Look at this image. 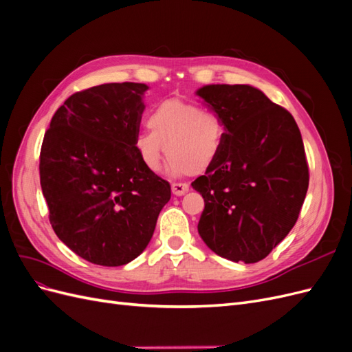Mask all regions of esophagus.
I'll use <instances>...</instances> for the list:
<instances>
[{
  "instance_id": "obj_1",
  "label": "esophagus",
  "mask_w": 352,
  "mask_h": 352,
  "mask_svg": "<svg viewBox=\"0 0 352 352\" xmlns=\"http://www.w3.org/2000/svg\"><path fill=\"white\" fill-rule=\"evenodd\" d=\"M189 190V185L188 184H182V182H175L172 184V192L176 195V197H180L186 194Z\"/></svg>"
}]
</instances>
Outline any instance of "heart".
<instances>
[{"label":"heart","mask_w":352,"mask_h":352,"mask_svg":"<svg viewBox=\"0 0 352 352\" xmlns=\"http://www.w3.org/2000/svg\"><path fill=\"white\" fill-rule=\"evenodd\" d=\"M151 131L135 136V150L142 164L157 172L166 153L173 175L204 172L219 158L226 138L221 116L192 102L167 100L148 117Z\"/></svg>","instance_id":"b5f03b06"}]
</instances>
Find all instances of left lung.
Returning a JSON list of instances; mask_svg holds the SVG:
<instances>
[{
    "mask_svg": "<svg viewBox=\"0 0 352 352\" xmlns=\"http://www.w3.org/2000/svg\"><path fill=\"white\" fill-rule=\"evenodd\" d=\"M226 124L219 158L192 188L206 202L198 233L223 258L257 263L289 233L308 189V164L292 114L250 85L197 91Z\"/></svg>",
    "mask_w": 352,
    "mask_h": 352,
    "instance_id": "8db88e82",
    "label": "left lung"
}]
</instances>
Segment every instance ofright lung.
I'll list each match as a JSON object with an SVG mask.
<instances>
[{
  "label": "right lung",
  "instance_id": "1",
  "mask_svg": "<svg viewBox=\"0 0 352 352\" xmlns=\"http://www.w3.org/2000/svg\"><path fill=\"white\" fill-rule=\"evenodd\" d=\"M145 83H104L70 95L39 155L42 194L58 239L89 263L117 267L150 243L172 190L135 150Z\"/></svg>",
  "mask_w": 352,
  "mask_h": 352
}]
</instances>
